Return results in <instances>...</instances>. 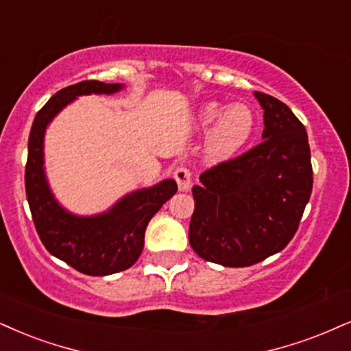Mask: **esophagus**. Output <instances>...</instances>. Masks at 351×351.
<instances>
[{
    "label": "esophagus",
    "mask_w": 351,
    "mask_h": 351,
    "mask_svg": "<svg viewBox=\"0 0 351 351\" xmlns=\"http://www.w3.org/2000/svg\"><path fill=\"white\" fill-rule=\"evenodd\" d=\"M174 177L180 192H187V190L192 187V174H190L187 167H177L174 171Z\"/></svg>",
    "instance_id": "34e87169"
}]
</instances>
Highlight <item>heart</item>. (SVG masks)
Listing matches in <instances>:
<instances>
[{
	"instance_id": "heart-1",
	"label": "heart",
	"mask_w": 351,
	"mask_h": 351,
	"mask_svg": "<svg viewBox=\"0 0 351 351\" xmlns=\"http://www.w3.org/2000/svg\"><path fill=\"white\" fill-rule=\"evenodd\" d=\"M195 122L202 128L213 123L205 138V158L216 162L244 148L254 133L255 117L245 104L224 107L219 102H206L198 109Z\"/></svg>"
}]
</instances>
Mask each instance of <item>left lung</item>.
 <instances>
[{
    "label": "left lung",
    "instance_id": "left-lung-1",
    "mask_svg": "<svg viewBox=\"0 0 351 351\" xmlns=\"http://www.w3.org/2000/svg\"><path fill=\"white\" fill-rule=\"evenodd\" d=\"M254 96L263 109V141L205 171L192 189L190 245L224 267L254 265L287 247L313 192L304 125L278 99Z\"/></svg>",
    "mask_w": 351,
    "mask_h": 351
}]
</instances>
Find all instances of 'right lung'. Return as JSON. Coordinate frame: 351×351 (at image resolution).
Masks as SVG:
<instances>
[{"label": "right lung", "mask_w": 351, "mask_h": 351, "mask_svg": "<svg viewBox=\"0 0 351 351\" xmlns=\"http://www.w3.org/2000/svg\"><path fill=\"white\" fill-rule=\"evenodd\" d=\"M123 84L81 81L50 97L37 112L29 135L25 164V195L37 234L51 255L90 276L127 270L138 261L149 219L177 192L176 180L166 179L120 198L110 210L94 216H77L55 200L43 169V136L60 110L76 97L114 94Z\"/></svg>", "instance_id": "add662e5"}]
</instances>
